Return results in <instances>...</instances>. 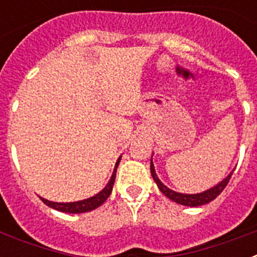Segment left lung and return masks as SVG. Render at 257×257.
<instances>
[{"instance_id":"left-lung-1","label":"left lung","mask_w":257,"mask_h":257,"mask_svg":"<svg viewBox=\"0 0 257 257\" xmlns=\"http://www.w3.org/2000/svg\"><path fill=\"white\" fill-rule=\"evenodd\" d=\"M151 174H152V176H153L154 181L157 183V185H158V188H160L161 192H162L163 194L167 197V198H170L171 201L176 202V203H179V205L190 206V207H197V206L206 205V203H208V202L213 201V199L216 198L220 193L224 190V188L228 185V183H229V180H230L231 174H233V172H231L230 175H228V176H226V178L221 181V183L217 184L216 187L211 188V189L206 190V192H203V193H199V194H181V193H176V192H174V190L169 189V188L166 187V185H163V184L161 183L160 179L157 178L156 171H154L153 162H152V161H151Z\"/></svg>"}]
</instances>
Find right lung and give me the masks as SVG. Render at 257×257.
Listing matches in <instances>:
<instances>
[{
  "label": "right lung",
  "instance_id": "add662e5",
  "mask_svg": "<svg viewBox=\"0 0 257 257\" xmlns=\"http://www.w3.org/2000/svg\"><path fill=\"white\" fill-rule=\"evenodd\" d=\"M119 161L121 158H118L117 163H115V169L114 172H113L112 178L109 180L108 185L101 190L100 193H97L96 196L91 197V198L83 199V201L78 202H70V203H58V202H51L47 201V199L40 197L41 201L44 202L45 205H47L49 207L54 208V210L61 211V212H69V213H82V212H88V211H92L95 208H97L99 206H101L104 202L106 201L110 193H112L113 185H114V179H115V172H117V167L119 165Z\"/></svg>",
  "mask_w": 257,
  "mask_h": 257
}]
</instances>
